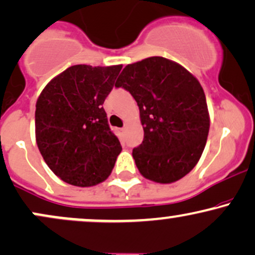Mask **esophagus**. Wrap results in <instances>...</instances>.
Listing matches in <instances>:
<instances>
[{
	"instance_id": "obj_1",
	"label": "esophagus",
	"mask_w": 255,
	"mask_h": 255,
	"mask_svg": "<svg viewBox=\"0 0 255 255\" xmlns=\"http://www.w3.org/2000/svg\"><path fill=\"white\" fill-rule=\"evenodd\" d=\"M119 131H120V134H121V135H124V134H125V131H126V128H125V127L120 128Z\"/></svg>"
}]
</instances>
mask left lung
<instances>
[{
    "instance_id": "8db88e82",
    "label": "left lung",
    "mask_w": 255,
    "mask_h": 255,
    "mask_svg": "<svg viewBox=\"0 0 255 255\" xmlns=\"http://www.w3.org/2000/svg\"><path fill=\"white\" fill-rule=\"evenodd\" d=\"M116 87L135 99L144 128L133 150L140 174L157 183H172L197 165L206 145L210 115L198 79L184 67L160 56L127 64Z\"/></svg>"
}]
</instances>
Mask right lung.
Returning a JSON list of instances; mask_svg holds the SVG:
<instances>
[{"mask_svg":"<svg viewBox=\"0 0 255 255\" xmlns=\"http://www.w3.org/2000/svg\"><path fill=\"white\" fill-rule=\"evenodd\" d=\"M121 64H77L50 80L36 103V141L45 163L64 182H103L122 151L110 130L103 103Z\"/></svg>","mask_w":255,"mask_h":255,"instance_id":"obj_1","label":"right lung"}]
</instances>
